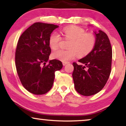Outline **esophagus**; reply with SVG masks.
Wrapping results in <instances>:
<instances>
[{"mask_svg":"<svg viewBox=\"0 0 126 126\" xmlns=\"http://www.w3.org/2000/svg\"><path fill=\"white\" fill-rule=\"evenodd\" d=\"M67 63H68V62H63V66H65V65L67 64Z\"/></svg>","mask_w":126,"mask_h":126,"instance_id":"obj_1","label":"esophagus"}]
</instances>
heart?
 <instances>
[{"label":"heart","instance_id":"b5f03b06","mask_svg":"<svg viewBox=\"0 0 126 126\" xmlns=\"http://www.w3.org/2000/svg\"><path fill=\"white\" fill-rule=\"evenodd\" d=\"M66 40H70L67 45L68 50H59L53 52V58L63 62L72 60L76 56L82 57L92 52L96 44V38L94 34L86 32L85 29L76 26L64 28L61 31ZM62 37L57 32L50 35L48 44L50 48L55 50L59 48Z\"/></svg>","mask_w":126,"mask_h":126}]
</instances>
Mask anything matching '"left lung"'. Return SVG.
Listing matches in <instances>:
<instances>
[{"mask_svg":"<svg viewBox=\"0 0 126 126\" xmlns=\"http://www.w3.org/2000/svg\"><path fill=\"white\" fill-rule=\"evenodd\" d=\"M96 44L91 53L73 62L72 76L76 91L80 95L96 94L106 84L111 71L112 47L108 35L101 30L95 32Z\"/></svg>","mask_w":126,"mask_h":126,"instance_id":"1","label":"left lung"}]
</instances>
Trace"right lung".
Returning a JSON list of instances; mask_svg holds the SVG:
<instances>
[{"label":"right lung","mask_w":126,"mask_h":126,"mask_svg":"<svg viewBox=\"0 0 126 126\" xmlns=\"http://www.w3.org/2000/svg\"><path fill=\"white\" fill-rule=\"evenodd\" d=\"M58 26L35 22L22 34L15 51V66L22 85L31 93L45 94L51 89L55 72L63 67L61 61L48 62L51 50L48 44L50 35Z\"/></svg>","instance_id":"add662e5"}]
</instances>
